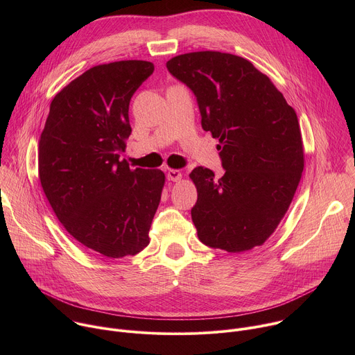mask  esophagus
<instances>
[{
    "instance_id": "1",
    "label": "esophagus",
    "mask_w": 355,
    "mask_h": 355,
    "mask_svg": "<svg viewBox=\"0 0 355 355\" xmlns=\"http://www.w3.org/2000/svg\"><path fill=\"white\" fill-rule=\"evenodd\" d=\"M181 177H182V174H181L180 170H168V171H167V180H168V181L177 182V181L181 180Z\"/></svg>"
}]
</instances>
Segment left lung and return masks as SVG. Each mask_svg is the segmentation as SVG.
<instances>
[{"label":"left lung","mask_w":355,"mask_h":355,"mask_svg":"<svg viewBox=\"0 0 355 355\" xmlns=\"http://www.w3.org/2000/svg\"><path fill=\"white\" fill-rule=\"evenodd\" d=\"M167 70L195 95L200 125L219 139L225 174H189L199 240L229 252L261 245L288 211L303 171L296 112L271 80L248 60L220 52L173 58Z\"/></svg>","instance_id":"8db88e82"}]
</instances>
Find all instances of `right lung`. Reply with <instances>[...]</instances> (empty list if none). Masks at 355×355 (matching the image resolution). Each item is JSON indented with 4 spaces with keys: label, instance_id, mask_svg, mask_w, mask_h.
I'll use <instances>...</instances> for the list:
<instances>
[{
    "label": "right lung",
    "instance_id": "obj_1",
    "mask_svg": "<svg viewBox=\"0 0 355 355\" xmlns=\"http://www.w3.org/2000/svg\"><path fill=\"white\" fill-rule=\"evenodd\" d=\"M153 71L143 60L87 70L53 98L39 139V178L50 207L77 241L111 259L135 256L150 243L162 199V170H130L121 160L132 133L130 99Z\"/></svg>",
    "mask_w": 355,
    "mask_h": 355
}]
</instances>
